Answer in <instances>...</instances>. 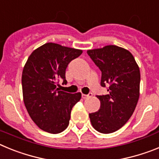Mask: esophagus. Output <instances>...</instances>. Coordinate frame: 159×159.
<instances>
[{
	"label": "esophagus",
	"mask_w": 159,
	"mask_h": 159,
	"mask_svg": "<svg viewBox=\"0 0 159 159\" xmlns=\"http://www.w3.org/2000/svg\"><path fill=\"white\" fill-rule=\"evenodd\" d=\"M92 92H90L88 95H85V94H82V98L83 99H87L88 97H90V96H92Z\"/></svg>",
	"instance_id": "34e87169"
}]
</instances>
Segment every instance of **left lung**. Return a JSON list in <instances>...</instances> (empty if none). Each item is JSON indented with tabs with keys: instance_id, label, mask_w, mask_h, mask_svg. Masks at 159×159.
I'll list each match as a JSON object with an SVG mask.
<instances>
[{
	"instance_id": "obj_1",
	"label": "left lung",
	"mask_w": 159,
	"mask_h": 159,
	"mask_svg": "<svg viewBox=\"0 0 159 159\" xmlns=\"http://www.w3.org/2000/svg\"><path fill=\"white\" fill-rule=\"evenodd\" d=\"M87 52L102 72L100 84L107 87L108 92L97 95L100 108L89 114L90 120L97 131L110 134L126 124L135 109L139 98V68L131 53L118 46Z\"/></svg>"
}]
</instances>
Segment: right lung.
I'll list each match as a JSON object with an SVG mask.
<instances>
[{"mask_svg": "<svg viewBox=\"0 0 159 159\" xmlns=\"http://www.w3.org/2000/svg\"><path fill=\"white\" fill-rule=\"evenodd\" d=\"M82 50L47 43L29 56L22 73L24 102L32 121L51 134L64 131L69 124L71 111L81 93L60 91V80L67 84L66 68Z\"/></svg>", "mask_w": 159, "mask_h": 159, "instance_id": "obj_1", "label": "right lung"}]
</instances>
